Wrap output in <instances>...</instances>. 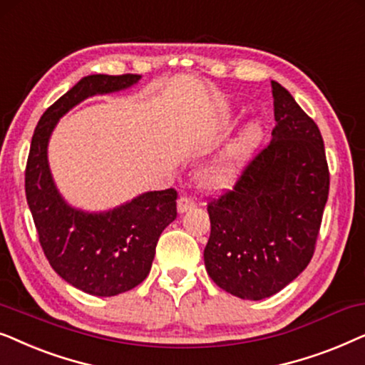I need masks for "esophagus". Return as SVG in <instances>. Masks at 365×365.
<instances>
[{
	"label": "esophagus",
	"mask_w": 365,
	"mask_h": 365,
	"mask_svg": "<svg viewBox=\"0 0 365 365\" xmlns=\"http://www.w3.org/2000/svg\"><path fill=\"white\" fill-rule=\"evenodd\" d=\"M195 207V202H193V198L190 197H180L178 202H177V208L180 213H185L187 210H192V208Z\"/></svg>",
	"instance_id": "34e87169"
}]
</instances>
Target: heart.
I'll list each match as a JSON object with an SVG mask.
<instances>
[{"label": "heart", "instance_id": "1", "mask_svg": "<svg viewBox=\"0 0 365 365\" xmlns=\"http://www.w3.org/2000/svg\"><path fill=\"white\" fill-rule=\"evenodd\" d=\"M262 138V126L257 121H250L237 138L205 167L202 172L203 185L210 190H223L235 182L245 160L257 148Z\"/></svg>", "mask_w": 365, "mask_h": 365}]
</instances>
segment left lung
Here are the masks:
<instances>
[{
	"mask_svg": "<svg viewBox=\"0 0 365 365\" xmlns=\"http://www.w3.org/2000/svg\"><path fill=\"white\" fill-rule=\"evenodd\" d=\"M275 128L232 190L210 198V279L235 297L280 292L312 259L329 197V167L319 126L284 86L272 81Z\"/></svg>",
	"mask_w": 365,
	"mask_h": 365,
	"instance_id": "left-lung-1",
	"label": "left lung"
}]
</instances>
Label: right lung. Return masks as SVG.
Here are the masks:
<instances>
[{
	"mask_svg": "<svg viewBox=\"0 0 365 365\" xmlns=\"http://www.w3.org/2000/svg\"><path fill=\"white\" fill-rule=\"evenodd\" d=\"M140 75H90L56 100L38 121L24 172V190L41 249L53 270L96 297L132 290L152 269L160 233L177 218V190L147 192L101 213L76 210L63 200L48 167V140L58 120L93 95L137 83Z\"/></svg>",
	"mask_w": 365,
	"mask_h": 365,
	"instance_id": "1",
	"label": "right lung"
}]
</instances>
